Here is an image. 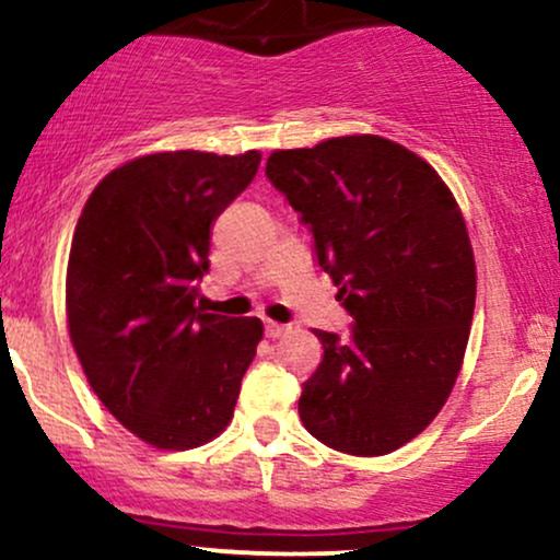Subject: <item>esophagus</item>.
I'll list each match as a JSON object with an SVG mask.
<instances>
[{
    "label": "esophagus",
    "instance_id": "34e87169",
    "mask_svg": "<svg viewBox=\"0 0 560 560\" xmlns=\"http://www.w3.org/2000/svg\"><path fill=\"white\" fill-rule=\"evenodd\" d=\"M284 331H287L284 324H276V320H266V337L279 339Z\"/></svg>",
    "mask_w": 560,
    "mask_h": 560
}]
</instances>
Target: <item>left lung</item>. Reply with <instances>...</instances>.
<instances>
[{
  "label": "left lung",
  "instance_id": "left-lung-1",
  "mask_svg": "<svg viewBox=\"0 0 560 560\" xmlns=\"http://www.w3.org/2000/svg\"><path fill=\"white\" fill-rule=\"evenodd\" d=\"M266 176L352 318L345 339L316 329L300 419L339 453L387 455L432 423L464 363L477 300L464 215L427 160L371 133L273 152Z\"/></svg>",
  "mask_w": 560,
  "mask_h": 560
}]
</instances>
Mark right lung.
Here are the masks:
<instances>
[{
  "label": "right lung",
  "mask_w": 560,
  "mask_h": 560,
  "mask_svg": "<svg viewBox=\"0 0 560 560\" xmlns=\"http://www.w3.org/2000/svg\"><path fill=\"white\" fill-rule=\"evenodd\" d=\"M260 152H160L107 173L75 223L68 329L102 405L160 450L226 429L262 337L258 318L199 307L218 215L247 189Z\"/></svg>",
  "instance_id": "add662e5"
}]
</instances>
